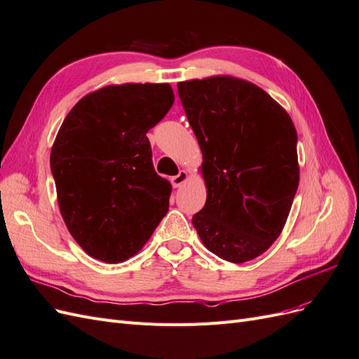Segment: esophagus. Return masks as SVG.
<instances>
[{
  "instance_id": "obj_1",
  "label": "esophagus",
  "mask_w": 359,
  "mask_h": 359,
  "mask_svg": "<svg viewBox=\"0 0 359 359\" xmlns=\"http://www.w3.org/2000/svg\"><path fill=\"white\" fill-rule=\"evenodd\" d=\"M187 178H189V172H187V170H180L178 175L172 177L170 182H172V186H173V187L178 189V187H181V186H182L184 182L187 181Z\"/></svg>"
}]
</instances>
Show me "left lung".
Returning <instances> with one entry per match:
<instances>
[{
    "label": "left lung",
    "instance_id": "obj_1",
    "mask_svg": "<svg viewBox=\"0 0 359 359\" xmlns=\"http://www.w3.org/2000/svg\"><path fill=\"white\" fill-rule=\"evenodd\" d=\"M178 94L203 157L194 229L215 256L247 262L286 224L299 184L295 126L268 93L232 76L180 82Z\"/></svg>",
    "mask_w": 359,
    "mask_h": 359
}]
</instances>
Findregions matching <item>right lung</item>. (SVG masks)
<instances>
[{
    "label": "right lung",
    "instance_id": "1",
    "mask_svg": "<svg viewBox=\"0 0 359 359\" xmlns=\"http://www.w3.org/2000/svg\"><path fill=\"white\" fill-rule=\"evenodd\" d=\"M173 100L169 83L109 85L64 118L50 170L64 223L91 257L124 262L166 215L172 186L157 175L147 133Z\"/></svg>",
    "mask_w": 359,
    "mask_h": 359
}]
</instances>
